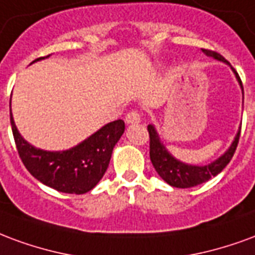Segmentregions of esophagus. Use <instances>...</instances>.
Instances as JSON below:
<instances>
[{
  "label": "esophagus",
  "instance_id": "obj_1",
  "mask_svg": "<svg viewBox=\"0 0 255 255\" xmlns=\"http://www.w3.org/2000/svg\"><path fill=\"white\" fill-rule=\"evenodd\" d=\"M140 113L137 111V110H133V111H130L128 113L125 117V122L126 124H138L140 122Z\"/></svg>",
  "mask_w": 255,
  "mask_h": 255
}]
</instances>
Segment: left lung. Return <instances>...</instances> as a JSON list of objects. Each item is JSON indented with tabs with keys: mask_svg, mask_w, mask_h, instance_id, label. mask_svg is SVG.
<instances>
[{
	"mask_svg": "<svg viewBox=\"0 0 255 255\" xmlns=\"http://www.w3.org/2000/svg\"><path fill=\"white\" fill-rule=\"evenodd\" d=\"M202 51L209 55V57H213L215 59H219V61H223V62H228L222 54L216 53L213 50L202 49ZM237 74L238 81L241 83V87H242V80L239 77V74L235 72ZM148 133H149V156L150 161L155 167L156 172L164 179V181L174 187H181V189H187V187L197 186V185H201L204 182L209 181L212 176H216L217 174H220L224 167L231 161L232 156L237 150L238 142H239V135H241V129L238 131L235 140L232 142V145L230 146V149L227 150L226 153L219 157L216 161H213L208 166H190V164H185L182 161L176 160L175 157L167 152V149L164 148V145L160 142V138L156 133L155 128L152 125H148Z\"/></svg>",
	"mask_w": 255,
	"mask_h": 255,
	"instance_id": "left-lung-1",
	"label": "left lung"
}]
</instances>
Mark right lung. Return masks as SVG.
I'll use <instances>...</instances> for the list:
<instances>
[{
	"instance_id": "1",
	"label": "right lung",
	"mask_w": 255,
	"mask_h": 255,
	"mask_svg": "<svg viewBox=\"0 0 255 255\" xmlns=\"http://www.w3.org/2000/svg\"><path fill=\"white\" fill-rule=\"evenodd\" d=\"M42 58L46 57L35 61ZM10 125L18 156L31 175L46 186L69 194H84L99 183L109 167L115 144L125 131V122L114 121L72 149L47 152L33 148L24 140L16 129L12 113Z\"/></svg>"
}]
</instances>
